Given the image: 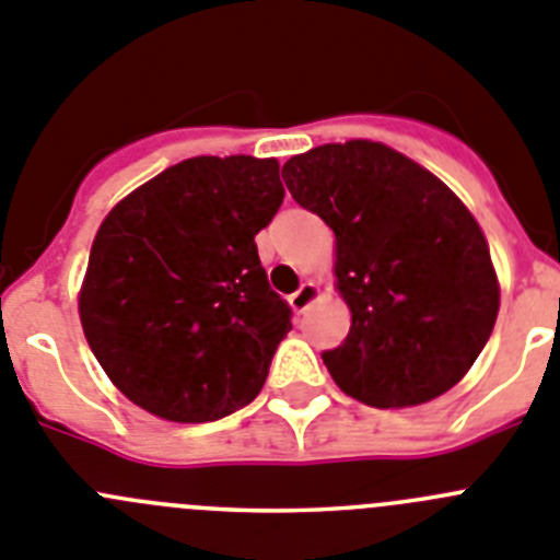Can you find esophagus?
I'll return each instance as SVG.
<instances>
[{"instance_id": "34e87169", "label": "esophagus", "mask_w": 560, "mask_h": 560, "mask_svg": "<svg viewBox=\"0 0 560 560\" xmlns=\"http://www.w3.org/2000/svg\"><path fill=\"white\" fill-rule=\"evenodd\" d=\"M317 295H320V287H317L315 281H304V284H301V290L292 292L290 295V306L295 312H306L312 304H315Z\"/></svg>"}]
</instances>
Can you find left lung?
<instances>
[{
    "instance_id": "8db88e82",
    "label": "left lung",
    "mask_w": 560,
    "mask_h": 560,
    "mask_svg": "<svg viewBox=\"0 0 560 560\" xmlns=\"http://www.w3.org/2000/svg\"><path fill=\"white\" fill-rule=\"evenodd\" d=\"M295 203L335 231V290L349 337L324 351L331 380L368 407H416L475 365L500 312V279L475 214L441 178L371 139L292 155Z\"/></svg>"
}]
</instances>
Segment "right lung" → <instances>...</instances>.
Masks as SVG:
<instances>
[{"mask_svg": "<svg viewBox=\"0 0 560 560\" xmlns=\"http://www.w3.org/2000/svg\"><path fill=\"white\" fill-rule=\"evenodd\" d=\"M281 198L276 159L195 155L105 214L78 312L97 362L136 407L203 424L259 396L292 329L254 243Z\"/></svg>", "mask_w": 560, "mask_h": 560, "instance_id": "obj_1", "label": "right lung"}]
</instances>
